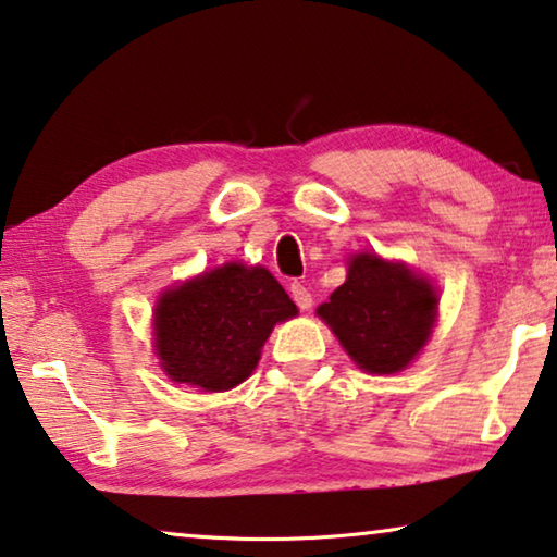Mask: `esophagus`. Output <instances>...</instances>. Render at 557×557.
Listing matches in <instances>:
<instances>
[{"mask_svg":"<svg viewBox=\"0 0 557 557\" xmlns=\"http://www.w3.org/2000/svg\"><path fill=\"white\" fill-rule=\"evenodd\" d=\"M289 295H293V300L300 310L312 308V295H310V289L302 285V282H293V285H289Z\"/></svg>","mask_w":557,"mask_h":557,"instance_id":"34e87169","label":"esophagus"}]
</instances>
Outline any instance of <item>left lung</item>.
I'll use <instances>...</instances> for the list:
<instances>
[{"label":"left lung","mask_w":557,"mask_h":557,"mask_svg":"<svg viewBox=\"0 0 557 557\" xmlns=\"http://www.w3.org/2000/svg\"><path fill=\"white\" fill-rule=\"evenodd\" d=\"M318 315L368 373H398L424 348L436 318V293L404 264L375 255L350 260L348 280Z\"/></svg>","instance_id":"8db88e82"}]
</instances>
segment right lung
<instances>
[{
    "instance_id": "obj_1",
    "label": "right lung",
    "mask_w": 557,
    "mask_h": 557,
    "mask_svg": "<svg viewBox=\"0 0 557 557\" xmlns=\"http://www.w3.org/2000/svg\"><path fill=\"white\" fill-rule=\"evenodd\" d=\"M295 302L264 268L230 262L161 295L156 350L176 383L226 391L255 371L275 323Z\"/></svg>"
}]
</instances>
